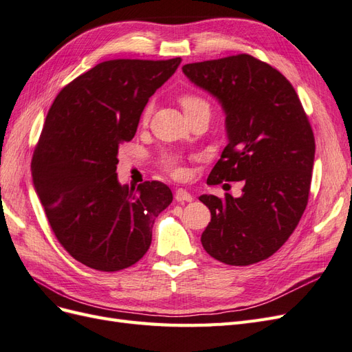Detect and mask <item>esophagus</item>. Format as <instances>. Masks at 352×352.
Instances as JSON below:
<instances>
[{"instance_id": "1", "label": "esophagus", "mask_w": 352, "mask_h": 352, "mask_svg": "<svg viewBox=\"0 0 352 352\" xmlns=\"http://www.w3.org/2000/svg\"><path fill=\"white\" fill-rule=\"evenodd\" d=\"M175 199L177 202H190L194 199V197L190 195L186 189H177L176 194H175Z\"/></svg>"}]
</instances>
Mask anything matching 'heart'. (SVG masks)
Wrapping results in <instances>:
<instances>
[{"label":"heart","mask_w":352,"mask_h":352,"mask_svg":"<svg viewBox=\"0 0 352 352\" xmlns=\"http://www.w3.org/2000/svg\"><path fill=\"white\" fill-rule=\"evenodd\" d=\"M179 101H180V104H182L184 111H185L186 116L194 114L199 110H210L208 104L202 98L195 97V95H182ZM150 113H151V105H148L146 110H145V117L150 116ZM166 167L170 172V175H173L176 177H180V176L185 175V168L182 167V164H180V160L177 157H167L166 158Z\"/></svg>","instance_id":"1"}]
</instances>
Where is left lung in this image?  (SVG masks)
<instances>
[{"label": "left lung", "mask_w": 352, "mask_h": 352, "mask_svg": "<svg viewBox=\"0 0 352 352\" xmlns=\"http://www.w3.org/2000/svg\"><path fill=\"white\" fill-rule=\"evenodd\" d=\"M182 70L226 114L229 142L207 184L243 182L239 198L199 197L211 212L202 247L229 265L269 258L292 235L310 194L316 142L302 104L279 70L248 54Z\"/></svg>", "instance_id": "1"}]
</instances>
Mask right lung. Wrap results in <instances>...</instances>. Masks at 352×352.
Returning <instances> with one entry per match:
<instances>
[{"label":"right lung","mask_w":352,"mask_h":352,"mask_svg":"<svg viewBox=\"0 0 352 352\" xmlns=\"http://www.w3.org/2000/svg\"><path fill=\"white\" fill-rule=\"evenodd\" d=\"M180 61L100 63L63 88L48 111L32 158L34 186L63 248L91 269L119 272L140 261L155 217L173 201L157 180L120 185L116 170L119 146Z\"/></svg>","instance_id":"1"}]
</instances>
